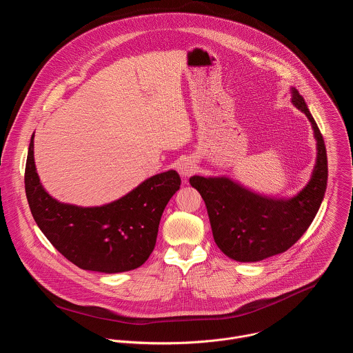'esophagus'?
Here are the masks:
<instances>
[{
    "label": "esophagus",
    "instance_id": "34e87169",
    "mask_svg": "<svg viewBox=\"0 0 353 353\" xmlns=\"http://www.w3.org/2000/svg\"><path fill=\"white\" fill-rule=\"evenodd\" d=\"M176 170H178L179 175L186 179L188 176H190L196 171V161L193 159H190V157H185V159H182L179 161Z\"/></svg>",
    "mask_w": 353,
    "mask_h": 353
}]
</instances>
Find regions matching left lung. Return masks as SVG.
I'll return each mask as SVG.
<instances>
[{
  "label": "left lung",
  "mask_w": 353,
  "mask_h": 353,
  "mask_svg": "<svg viewBox=\"0 0 353 353\" xmlns=\"http://www.w3.org/2000/svg\"><path fill=\"white\" fill-rule=\"evenodd\" d=\"M291 101L312 123L317 157L306 186L294 197L259 194L228 176H190L201 194L220 250L243 263L260 261L288 250L306 232L324 199L328 167L324 139L307 104L295 88Z\"/></svg>",
  "instance_id": "1"
}]
</instances>
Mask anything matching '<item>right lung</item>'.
<instances>
[{
  "label": "right lung",
  "instance_id": "obj_1",
  "mask_svg": "<svg viewBox=\"0 0 353 353\" xmlns=\"http://www.w3.org/2000/svg\"><path fill=\"white\" fill-rule=\"evenodd\" d=\"M32 134L25 189L32 216L69 261L82 270L104 274L130 271L152 254L163 211L179 189L181 178L170 170L153 175L125 196L94 207L61 203L41 185L34 164Z\"/></svg>",
  "mask_w": 353,
  "mask_h": 353
}]
</instances>
